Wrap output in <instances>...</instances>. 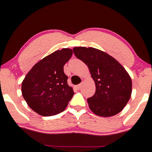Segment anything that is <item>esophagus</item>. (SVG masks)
Masks as SVG:
<instances>
[{
	"instance_id": "34e87169",
	"label": "esophagus",
	"mask_w": 152,
	"mask_h": 152,
	"mask_svg": "<svg viewBox=\"0 0 152 152\" xmlns=\"http://www.w3.org/2000/svg\"><path fill=\"white\" fill-rule=\"evenodd\" d=\"M82 83H80V84H78V85H77L76 86V88L77 89H81V88H82Z\"/></svg>"
}]
</instances>
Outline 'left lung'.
<instances>
[{"instance_id": "1", "label": "left lung", "mask_w": 152, "mask_h": 152, "mask_svg": "<svg viewBox=\"0 0 152 152\" xmlns=\"http://www.w3.org/2000/svg\"><path fill=\"white\" fill-rule=\"evenodd\" d=\"M73 51L88 66L95 83L94 95L88 99L90 110L102 117L120 112L132 93L131 78L125 68L113 57L94 48L75 47Z\"/></svg>"}]
</instances>
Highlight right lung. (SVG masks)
<instances>
[{
	"mask_svg": "<svg viewBox=\"0 0 152 152\" xmlns=\"http://www.w3.org/2000/svg\"><path fill=\"white\" fill-rule=\"evenodd\" d=\"M69 48L57 50L38 61L27 73L21 92L28 106L42 116L64 110L72 98L73 89L67 83L63 66L72 56Z\"/></svg>",
	"mask_w": 152,
	"mask_h": 152,
	"instance_id": "add662e5",
	"label": "right lung"
}]
</instances>
